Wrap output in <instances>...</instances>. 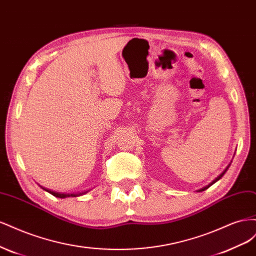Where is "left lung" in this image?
Returning a JSON list of instances; mask_svg holds the SVG:
<instances>
[{"label": "left lung", "mask_w": 256, "mask_h": 256, "mask_svg": "<svg viewBox=\"0 0 256 256\" xmlns=\"http://www.w3.org/2000/svg\"><path fill=\"white\" fill-rule=\"evenodd\" d=\"M228 168H226V170H224V171H223V172H222V174H220V175H219V176H218V177H216V180H214V182H210V184H208V186H207V187H204V188H203V189H200V190H198V191H200H200H204V190H206V189H208V188H209V187H210V186H212V184H214V182H218V180H220V178H221V177H222V176H223V175H224V174H226V171H228Z\"/></svg>", "instance_id": "left-lung-1"}]
</instances>
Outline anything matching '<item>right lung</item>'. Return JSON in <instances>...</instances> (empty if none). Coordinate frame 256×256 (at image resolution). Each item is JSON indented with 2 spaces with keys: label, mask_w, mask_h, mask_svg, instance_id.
Returning <instances> with one entry per match:
<instances>
[{
  "label": "right lung",
  "mask_w": 256,
  "mask_h": 256,
  "mask_svg": "<svg viewBox=\"0 0 256 256\" xmlns=\"http://www.w3.org/2000/svg\"><path fill=\"white\" fill-rule=\"evenodd\" d=\"M44 190L48 191L49 193H51L52 196H56V198H69V196H79L81 194H84V193H86L88 191H84V192H81V193H60V192H56V191H51L49 189H46V188H42Z\"/></svg>",
  "instance_id": "obj_1"
}]
</instances>
